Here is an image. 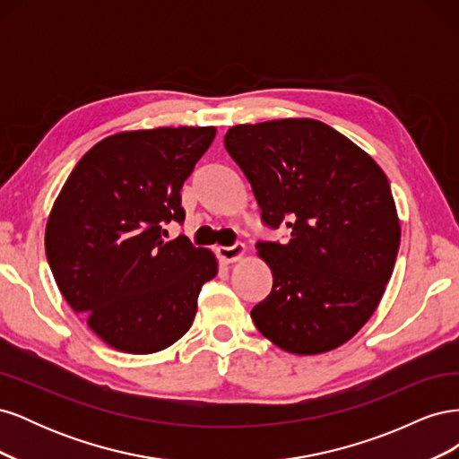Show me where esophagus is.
<instances>
[{
  "instance_id": "34e87169",
  "label": "esophagus",
  "mask_w": 459,
  "mask_h": 459,
  "mask_svg": "<svg viewBox=\"0 0 459 459\" xmlns=\"http://www.w3.org/2000/svg\"><path fill=\"white\" fill-rule=\"evenodd\" d=\"M216 253H218L221 262L231 264V262L241 260L245 256V253H247V248H245L243 243H235L233 247H218Z\"/></svg>"
}]
</instances>
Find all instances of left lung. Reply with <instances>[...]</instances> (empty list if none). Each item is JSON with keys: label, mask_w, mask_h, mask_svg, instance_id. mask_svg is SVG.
<instances>
[{"label": "left lung", "mask_w": 459, "mask_h": 459, "mask_svg": "<svg viewBox=\"0 0 459 459\" xmlns=\"http://www.w3.org/2000/svg\"><path fill=\"white\" fill-rule=\"evenodd\" d=\"M224 145L264 224L290 233L287 243H256L273 275L251 310L256 329L290 354L339 349L379 307L396 262L400 220L385 172L312 118L239 124Z\"/></svg>", "instance_id": "obj_1"}]
</instances>
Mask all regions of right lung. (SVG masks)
Masks as SVG:
<instances>
[{"label":"right lung","instance_id":"obj_1","mask_svg":"<svg viewBox=\"0 0 459 459\" xmlns=\"http://www.w3.org/2000/svg\"><path fill=\"white\" fill-rule=\"evenodd\" d=\"M214 126L108 135L78 160L55 199L46 255L65 300L113 349L152 354L182 339L218 260L164 224H182L184 182Z\"/></svg>","mask_w":459,"mask_h":459}]
</instances>
